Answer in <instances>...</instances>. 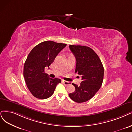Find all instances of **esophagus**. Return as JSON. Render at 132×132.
Segmentation results:
<instances>
[{
  "mask_svg": "<svg viewBox=\"0 0 132 132\" xmlns=\"http://www.w3.org/2000/svg\"><path fill=\"white\" fill-rule=\"evenodd\" d=\"M63 84H64L65 85H71V82L69 81H65V80H62Z\"/></svg>",
  "mask_w": 132,
  "mask_h": 132,
  "instance_id": "1",
  "label": "esophagus"
}]
</instances>
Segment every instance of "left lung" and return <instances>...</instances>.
Wrapping results in <instances>:
<instances>
[{"mask_svg": "<svg viewBox=\"0 0 132 132\" xmlns=\"http://www.w3.org/2000/svg\"><path fill=\"white\" fill-rule=\"evenodd\" d=\"M76 59L75 73L80 76L79 86L72 84L75 91L70 98L77 103L90 100L99 90L104 77V68L100 57L93 50L84 46H69Z\"/></svg>", "mask_w": 132, "mask_h": 132, "instance_id": "8db88e82", "label": "left lung"}]
</instances>
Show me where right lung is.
<instances>
[{
    "label": "right lung",
    "instance_id": "obj_1",
    "mask_svg": "<svg viewBox=\"0 0 132 132\" xmlns=\"http://www.w3.org/2000/svg\"><path fill=\"white\" fill-rule=\"evenodd\" d=\"M66 44L52 41H44L36 46L29 54L24 65L23 75L31 94L39 99H46L54 93L56 85L61 82L59 78L52 79L45 72L54 61Z\"/></svg>",
    "mask_w": 132,
    "mask_h": 132
}]
</instances>
